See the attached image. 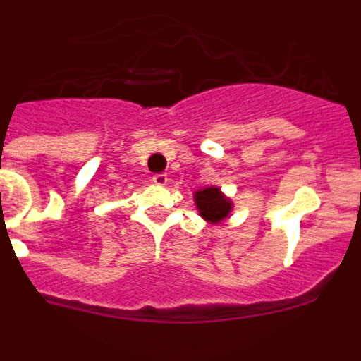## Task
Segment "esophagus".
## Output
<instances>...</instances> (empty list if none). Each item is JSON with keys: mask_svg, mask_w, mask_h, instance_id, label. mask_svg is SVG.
Returning <instances> with one entry per match:
<instances>
[{"mask_svg": "<svg viewBox=\"0 0 361 361\" xmlns=\"http://www.w3.org/2000/svg\"><path fill=\"white\" fill-rule=\"evenodd\" d=\"M152 183H153V184H157V186H166V183H168V175H166V173L153 175V177H152Z\"/></svg>", "mask_w": 361, "mask_h": 361, "instance_id": "esophagus-1", "label": "esophagus"}]
</instances>
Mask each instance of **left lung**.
<instances>
[{
    "label": "left lung",
    "mask_w": 361,
    "mask_h": 361,
    "mask_svg": "<svg viewBox=\"0 0 361 361\" xmlns=\"http://www.w3.org/2000/svg\"><path fill=\"white\" fill-rule=\"evenodd\" d=\"M195 206L199 209V215L209 224H219L231 213L233 202L228 197L215 186L204 188L195 191Z\"/></svg>",
    "instance_id": "left-lung-1"
}]
</instances>
